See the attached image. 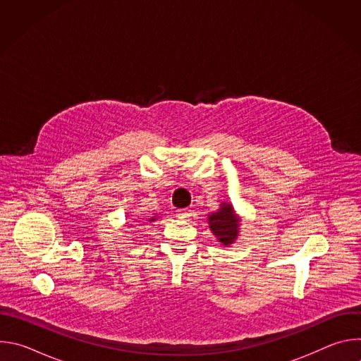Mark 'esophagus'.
Segmentation results:
<instances>
[{
  "instance_id": "esophagus-1",
  "label": "esophagus",
  "mask_w": 361,
  "mask_h": 361,
  "mask_svg": "<svg viewBox=\"0 0 361 361\" xmlns=\"http://www.w3.org/2000/svg\"><path fill=\"white\" fill-rule=\"evenodd\" d=\"M177 216L180 219H188L191 216V210L190 209H181V210H177Z\"/></svg>"
}]
</instances>
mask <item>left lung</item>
<instances>
[{
  "label": "left lung",
  "mask_w": 361,
  "mask_h": 361,
  "mask_svg": "<svg viewBox=\"0 0 361 361\" xmlns=\"http://www.w3.org/2000/svg\"><path fill=\"white\" fill-rule=\"evenodd\" d=\"M209 224L214 235L224 245L231 244L238 233V220L230 204H223L221 209L209 217Z\"/></svg>",
  "instance_id": "1"
}]
</instances>
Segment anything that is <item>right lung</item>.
Wrapping results in <instances>:
<instances>
[{
  "label": "right lung",
  "mask_w": 361,
  "mask_h": 361,
  "mask_svg": "<svg viewBox=\"0 0 361 361\" xmlns=\"http://www.w3.org/2000/svg\"><path fill=\"white\" fill-rule=\"evenodd\" d=\"M152 220H154V219H152Z\"/></svg>",
  "instance_id": "1"
}]
</instances>
